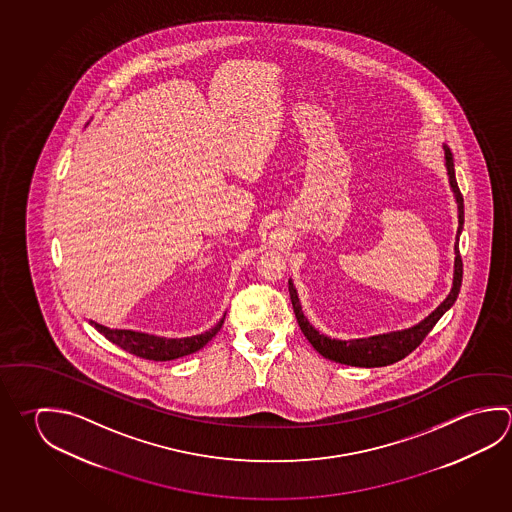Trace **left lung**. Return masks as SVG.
Returning <instances> with one entry per match:
<instances>
[{
	"label": "left lung",
	"instance_id": "obj_1",
	"mask_svg": "<svg viewBox=\"0 0 512 512\" xmlns=\"http://www.w3.org/2000/svg\"><path fill=\"white\" fill-rule=\"evenodd\" d=\"M446 151V167H448L449 185L455 192V199L458 205V230L457 243H455V273H453V287L449 291L448 298L433 311V313L424 318L421 323L413 325L412 329H404V331L388 332V334H379V336H370V338H361V340H331L327 336H323L314 329L311 323L307 322L304 313H302V305L296 295L295 286L289 280V295H291V304L295 309L296 322L300 325V329L304 332L305 338L313 345L314 349L322 354L323 358L331 359L341 365H350V367H386L392 365L399 359L406 358L412 350L417 349L421 345L422 340L428 336V332L435 327V323L439 322L440 316L448 311L451 305L455 304L460 286H462V257L458 250V241L460 234L464 228V198L462 192L458 189L457 178H455V163L453 156L449 153L448 147H444Z\"/></svg>",
	"mask_w": 512,
	"mask_h": 512
}]
</instances>
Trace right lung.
<instances>
[{"mask_svg": "<svg viewBox=\"0 0 512 512\" xmlns=\"http://www.w3.org/2000/svg\"><path fill=\"white\" fill-rule=\"evenodd\" d=\"M223 322H225V316L210 331L198 334V336H190V338H180V340L160 338L153 334L126 331V329H109L93 320L90 323L102 336H106L111 343H115L120 349L127 350L129 354H135L138 358L153 359V361H171V359L189 356L192 352L203 349L223 327Z\"/></svg>", "mask_w": 512, "mask_h": 512, "instance_id": "right-lung-1", "label": "right lung"}]
</instances>
